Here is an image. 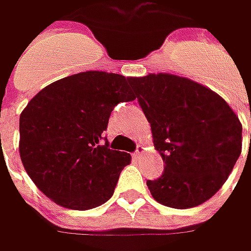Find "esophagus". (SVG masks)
Listing matches in <instances>:
<instances>
[{
  "label": "esophagus",
  "mask_w": 251,
  "mask_h": 251,
  "mask_svg": "<svg viewBox=\"0 0 251 251\" xmlns=\"http://www.w3.org/2000/svg\"><path fill=\"white\" fill-rule=\"evenodd\" d=\"M142 153H144V147L142 145H137V151L134 152V156L135 158H140Z\"/></svg>",
  "instance_id": "34e87169"
}]
</instances>
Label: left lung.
<instances>
[{"mask_svg":"<svg viewBox=\"0 0 251 251\" xmlns=\"http://www.w3.org/2000/svg\"><path fill=\"white\" fill-rule=\"evenodd\" d=\"M130 83L165 172L148 180L152 197L170 208L197 207L224 186L242 152V124L218 93L172 74L132 76ZM251 145V135H250Z\"/></svg>","mask_w":251,"mask_h":251,"instance_id":"1","label":"left lung"}]
</instances>
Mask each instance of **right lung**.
<instances>
[{"mask_svg":"<svg viewBox=\"0 0 251 251\" xmlns=\"http://www.w3.org/2000/svg\"><path fill=\"white\" fill-rule=\"evenodd\" d=\"M134 99L130 78L86 71L47 85L27 103L19 119V155L46 197L86 211L113 196L131 156L99 142L114 106Z\"/></svg>","mask_w":251,"mask_h":251,"instance_id":"right-lung-1","label":"right lung"}]
</instances>
